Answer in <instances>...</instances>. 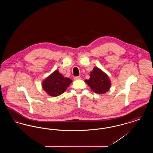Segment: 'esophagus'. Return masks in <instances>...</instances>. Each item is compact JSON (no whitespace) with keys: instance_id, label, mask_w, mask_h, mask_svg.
Masks as SVG:
<instances>
[{"instance_id":"34e87169","label":"esophagus","mask_w":153,"mask_h":153,"mask_svg":"<svg viewBox=\"0 0 153 153\" xmlns=\"http://www.w3.org/2000/svg\"><path fill=\"white\" fill-rule=\"evenodd\" d=\"M73 79L74 80H80L81 79V77L80 76H76V77H74Z\"/></svg>"}]
</instances>
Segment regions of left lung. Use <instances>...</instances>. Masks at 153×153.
<instances>
[{"mask_svg": "<svg viewBox=\"0 0 153 153\" xmlns=\"http://www.w3.org/2000/svg\"><path fill=\"white\" fill-rule=\"evenodd\" d=\"M85 82L94 92L99 94L108 92L111 85L108 75L97 67L94 68L90 74V79Z\"/></svg>", "mask_w": 153, "mask_h": 153, "instance_id": "left-lung-1", "label": "left lung"}]
</instances>
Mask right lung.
<instances>
[{"mask_svg": "<svg viewBox=\"0 0 153 153\" xmlns=\"http://www.w3.org/2000/svg\"><path fill=\"white\" fill-rule=\"evenodd\" d=\"M72 82L56 70L42 81V86L48 95L54 97L63 94Z\"/></svg>", "mask_w": 153, "mask_h": 153, "instance_id": "add662e5", "label": "right lung"}]
</instances>
